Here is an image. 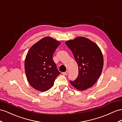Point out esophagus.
I'll list each match as a JSON object with an SVG mask.
<instances>
[{
  "instance_id": "esophagus-1",
  "label": "esophagus",
  "mask_w": 122,
  "mask_h": 122,
  "mask_svg": "<svg viewBox=\"0 0 122 122\" xmlns=\"http://www.w3.org/2000/svg\"><path fill=\"white\" fill-rule=\"evenodd\" d=\"M62 74H63V75H67L68 74V71H65V72H63Z\"/></svg>"
}]
</instances>
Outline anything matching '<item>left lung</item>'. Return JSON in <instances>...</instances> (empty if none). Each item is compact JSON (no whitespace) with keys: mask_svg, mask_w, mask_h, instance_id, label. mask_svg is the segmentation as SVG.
Masks as SVG:
<instances>
[{"mask_svg":"<svg viewBox=\"0 0 122 122\" xmlns=\"http://www.w3.org/2000/svg\"><path fill=\"white\" fill-rule=\"evenodd\" d=\"M78 65L79 73L71 85L79 91L92 87L102 72L104 59L101 49L96 43L83 36H78L65 42Z\"/></svg>","mask_w":122,"mask_h":122,"instance_id":"8db88e82","label":"left lung"}]
</instances>
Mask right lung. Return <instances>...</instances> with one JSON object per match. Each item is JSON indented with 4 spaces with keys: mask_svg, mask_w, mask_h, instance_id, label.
<instances>
[{
    "mask_svg": "<svg viewBox=\"0 0 122 122\" xmlns=\"http://www.w3.org/2000/svg\"><path fill=\"white\" fill-rule=\"evenodd\" d=\"M61 43L50 36L41 39L31 47L25 60V71L30 85L37 91L51 89L60 73L52 60L53 54Z\"/></svg>",
    "mask_w": 122,
    "mask_h": 122,
    "instance_id": "obj_1",
    "label": "right lung"
}]
</instances>
